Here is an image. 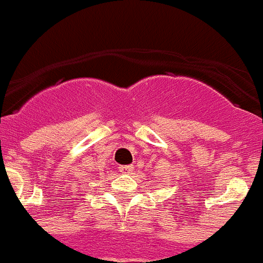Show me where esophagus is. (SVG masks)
<instances>
[{"mask_svg":"<svg viewBox=\"0 0 263 263\" xmlns=\"http://www.w3.org/2000/svg\"><path fill=\"white\" fill-rule=\"evenodd\" d=\"M119 171H121L122 174H129V172L133 171V165H119Z\"/></svg>","mask_w":263,"mask_h":263,"instance_id":"obj_1","label":"esophagus"}]
</instances>
